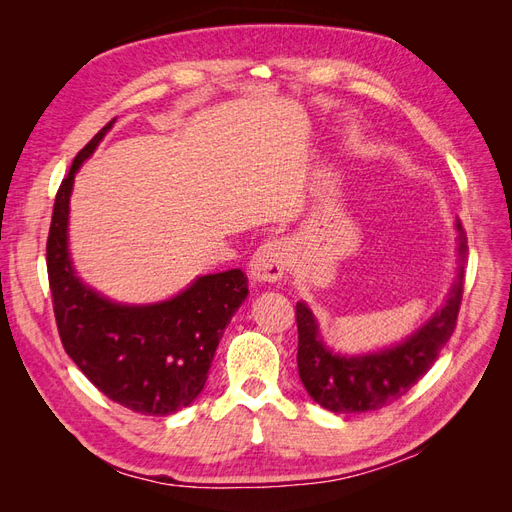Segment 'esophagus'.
Segmentation results:
<instances>
[{
	"label": "esophagus",
	"instance_id": "1",
	"mask_svg": "<svg viewBox=\"0 0 512 512\" xmlns=\"http://www.w3.org/2000/svg\"><path fill=\"white\" fill-rule=\"evenodd\" d=\"M292 250L286 239H271L262 243L250 260V275L254 282L275 284L280 282L290 267Z\"/></svg>",
	"mask_w": 512,
	"mask_h": 512
}]
</instances>
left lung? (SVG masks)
Here are the masks:
<instances>
[{
  "mask_svg": "<svg viewBox=\"0 0 512 512\" xmlns=\"http://www.w3.org/2000/svg\"><path fill=\"white\" fill-rule=\"evenodd\" d=\"M457 226V275L433 316L404 342L365 354H339L324 344L318 320L305 301L297 303L299 378L316 404L335 414L369 412L393 404L436 363L455 331L463 297V267L468 258L466 232Z\"/></svg>",
  "mask_w": 512,
  "mask_h": 512,
  "instance_id": "left-lung-1",
  "label": "left lung"
}]
</instances>
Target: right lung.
Segmentation results:
<instances>
[{
    "instance_id": "add662e5",
    "label": "right lung",
    "mask_w": 512,
    "mask_h": 512,
    "mask_svg": "<svg viewBox=\"0 0 512 512\" xmlns=\"http://www.w3.org/2000/svg\"><path fill=\"white\" fill-rule=\"evenodd\" d=\"M113 121L76 153L55 196L46 241V269L61 344L91 384L119 406L166 416L205 389L224 329L247 299L241 269L200 275L175 297L158 303H119L87 286L68 250L74 177L94 156Z\"/></svg>"
}]
</instances>
